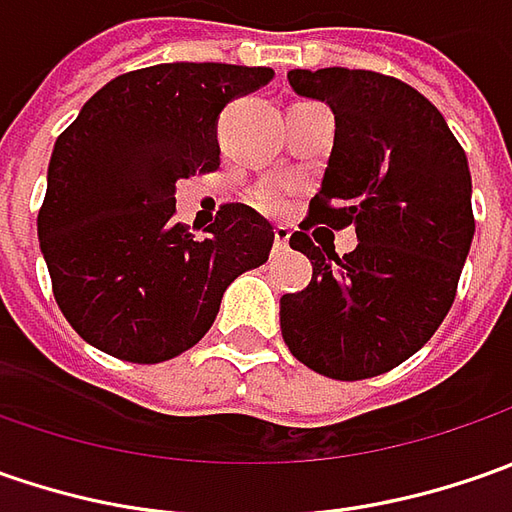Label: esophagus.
Wrapping results in <instances>:
<instances>
[{
	"mask_svg": "<svg viewBox=\"0 0 512 512\" xmlns=\"http://www.w3.org/2000/svg\"><path fill=\"white\" fill-rule=\"evenodd\" d=\"M287 242H290V230L279 225L276 230H273V247H276V253L287 250Z\"/></svg>",
	"mask_w": 512,
	"mask_h": 512,
	"instance_id": "1",
	"label": "esophagus"
}]
</instances>
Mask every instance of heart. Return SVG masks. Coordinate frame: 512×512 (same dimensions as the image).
Returning a JSON list of instances; mask_svg holds the SVG:
<instances>
[{
  "mask_svg": "<svg viewBox=\"0 0 512 512\" xmlns=\"http://www.w3.org/2000/svg\"><path fill=\"white\" fill-rule=\"evenodd\" d=\"M253 205L267 216H282L293 205V187L282 182H265L253 190Z\"/></svg>",
  "mask_w": 512,
  "mask_h": 512,
  "instance_id": "1",
  "label": "heart"
}]
</instances>
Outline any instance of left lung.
I'll use <instances>...</instances> for the list:
<instances>
[{
	"label": "left lung",
	"instance_id": "8db88e82",
	"mask_svg": "<svg viewBox=\"0 0 512 512\" xmlns=\"http://www.w3.org/2000/svg\"><path fill=\"white\" fill-rule=\"evenodd\" d=\"M290 88L322 99L336 139L322 190L290 247L313 262L302 293L282 296V336L310 370L359 382L410 359L456 299L473 242L470 168L439 110L376 70H290ZM356 226L360 245L336 257L310 226Z\"/></svg>",
	"mask_w": 512,
	"mask_h": 512
}]
</instances>
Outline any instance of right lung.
<instances>
[{
	"mask_svg": "<svg viewBox=\"0 0 512 512\" xmlns=\"http://www.w3.org/2000/svg\"><path fill=\"white\" fill-rule=\"evenodd\" d=\"M270 79L222 62L130 70L59 133L36 225L56 305L85 342L122 362H168L210 330L227 285L265 265V216L230 202L193 239L176 182L219 168V113Z\"/></svg>",
	"mask_w": 512,
	"mask_h": 512,
	"instance_id": "add662e5",
	"label": "right lung"
}]
</instances>
